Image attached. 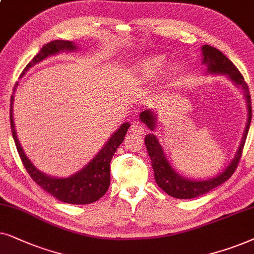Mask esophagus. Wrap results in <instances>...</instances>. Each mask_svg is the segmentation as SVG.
I'll return each mask as SVG.
<instances>
[{
    "mask_svg": "<svg viewBox=\"0 0 254 254\" xmlns=\"http://www.w3.org/2000/svg\"><path fill=\"white\" fill-rule=\"evenodd\" d=\"M131 131L136 134H143L145 132V127L140 122H134V123L131 125Z\"/></svg>",
    "mask_w": 254,
    "mask_h": 254,
    "instance_id": "esophagus-1",
    "label": "esophagus"
}]
</instances>
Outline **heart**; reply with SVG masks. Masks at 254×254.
<instances>
[{"label":"heart","instance_id":"1","mask_svg":"<svg viewBox=\"0 0 254 254\" xmlns=\"http://www.w3.org/2000/svg\"><path fill=\"white\" fill-rule=\"evenodd\" d=\"M162 68V60L148 59L145 60L133 68L130 74V79L134 82H148L153 80L160 73Z\"/></svg>","mask_w":254,"mask_h":254}]
</instances>
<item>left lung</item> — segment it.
<instances>
[{"label":"left lung","instance_id":"8db88e82","mask_svg":"<svg viewBox=\"0 0 254 254\" xmlns=\"http://www.w3.org/2000/svg\"><path fill=\"white\" fill-rule=\"evenodd\" d=\"M202 56H203V63L207 65V72L209 74H223L226 75L230 80L232 81L236 86L241 88L244 93L246 106H248V123H246L244 134H243L241 145H239L237 153H236L235 158L230 162V165L218 174L217 177L208 179V180L196 181V180H189L181 177L178 174V172L173 170L171 164L168 162L166 154H165L162 146L159 143L158 137L154 133H148L145 137V145H146L147 153L151 158L152 167L154 171V179L157 185L164 190L166 194H168L172 197L175 198H194L197 196L203 195L205 192L210 191L211 189L218 187L219 185L224 184L228 179L233 174L236 168L238 166V162L241 160L243 148H244V144L248 137L250 124H251L252 118V107H251V95H250V90L248 83L245 82L244 77L239 72L237 67L233 65L231 60H229L223 54L221 51L215 49L210 45H203L202 46ZM139 117L144 124L151 131H154L155 123H157V115L154 111L150 109L141 111L139 114Z\"/></svg>","mask_w":254,"mask_h":254}]
</instances>
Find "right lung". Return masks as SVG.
Instances as JSON below:
<instances>
[{"mask_svg": "<svg viewBox=\"0 0 254 254\" xmlns=\"http://www.w3.org/2000/svg\"><path fill=\"white\" fill-rule=\"evenodd\" d=\"M77 47L73 42L68 40H53L49 44H45L37 56L30 62L23 70L22 75L29 68L35 66L36 64L46 59L47 57L58 54L63 51H75ZM17 83L13 92L16 90ZM13 95L10 100V125H11V132L13 140H15L17 151H18L21 160L24 165L25 170L28 171L30 177L37 185L40 186L44 190L49 192L57 200L65 202L69 204H89L93 202L100 200L106 194L110 186V161L113 159L115 152L118 146L123 143L125 133L130 127V124L125 122L114 132L113 136L109 138L106 145L101 148L93 160L86 165L82 170L76 172L75 174L70 175L68 178H53L50 175L44 174L43 172L37 170L33 166L31 160L25 154L24 150L21 146L17 133L15 130V123H13Z\"/></svg>", "mask_w": 254, "mask_h": 254, "instance_id": "1", "label": "right lung"}]
</instances>
